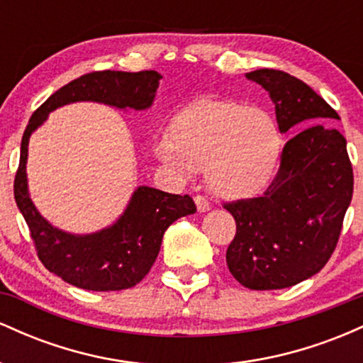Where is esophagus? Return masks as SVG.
<instances>
[{
    "mask_svg": "<svg viewBox=\"0 0 363 363\" xmlns=\"http://www.w3.org/2000/svg\"><path fill=\"white\" fill-rule=\"evenodd\" d=\"M194 203H196V208H198L199 213H205V211H208L211 208L210 201H208L205 196H194Z\"/></svg>",
    "mask_w": 363,
    "mask_h": 363,
    "instance_id": "1",
    "label": "esophagus"
}]
</instances>
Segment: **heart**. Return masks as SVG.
<instances>
[{
  "label": "heart",
  "mask_w": 363,
  "mask_h": 363,
  "mask_svg": "<svg viewBox=\"0 0 363 363\" xmlns=\"http://www.w3.org/2000/svg\"><path fill=\"white\" fill-rule=\"evenodd\" d=\"M155 155L179 176L206 167V182L227 199L259 196L277 174L283 136L269 112L242 102L201 99L179 111Z\"/></svg>",
  "instance_id": "b5f03b06"
}]
</instances>
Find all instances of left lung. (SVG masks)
<instances>
[{
    "label": "left lung",
    "instance_id": "1",
    "mask_svg": "<svg viewBox=\"0 0 363 363\" xmlns=\"http://www.w3.org/2000/svg\"><path fill=\"white\" fill-rule=\"evenodd\" d=\"M245 77L269 94L280 131L299 133L283 147L264 194L223 205L237 225L227 266L245 289H286L314 277L331 257L352 201L353 169L347 140L326 123L340 116L309 85L280 69Z\"/></svg>",
    "mask_w": 363,
    "mask_h": 363
}]
</instances>
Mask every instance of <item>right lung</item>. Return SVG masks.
<instances>
[{
	"instance_id": "add662e5",
	"label": "right lung",
	"mask_w": 363,
	"mask_h": 363,
	"mask_svg": "<svg viewBox=\"0 0 363 363\" xmlns=\"http://www.w3.org/2000/svg\"><path fill=\"white\" fill-rule=\"evenodd\" d=\"M162 74L157 72H94L54 91L32 114L20 148L13 193L28 225L37 256L49 272L69 285L94 291L131 289L147 277L160 251L169 225L196 211L191 196L170 194L140 186L118 222L95 234L74 235L52 227L37 211L28 196V140L49 112L72 102H101L118 109H148L155 99Z\"/></svg>"
}]
</instances>
